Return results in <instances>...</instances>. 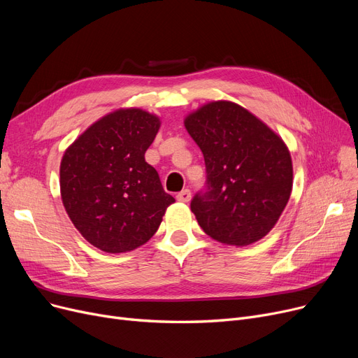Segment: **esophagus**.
Returning <instances> with one entry per match:
<instances>
[{
    "instance_id": "34e87169",
    "label": "esophagus",
    "mask_w": 358,
    "mask_h": 358,
    "mask_svg": "<svg viewBox=\"0 0 358 358\" xmlns=\"http://www.w3.org/2000/svg\"><path fill=\"white\" fill-rule=\"evenodd\" d=\"M177 200L181 201V203H189L192 200V192L189 189H185L182 192H180L177 194Z\"/></svg>"
}]
</instances>
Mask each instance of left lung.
Returning a JSON list of instances; mask_svg holds the SVG:
<instances>
[{"instance_id": "8db88e82", "label": "left lung", "mask_w": 358, "mask_h": 358, "mask_svg": "<svg viewBox=\"0 0 358 358\" xmlns=\"http://www.w3.org/2000/svg\"><path fill=\"white\" fill-rule=\"evenodd\" d=\"M201 149L208 189L192 200L200 228L220 243L245 247L264 238L292 194L285 141L242 106L206 103L184 119Z\"/></svg>"}]
</instances>
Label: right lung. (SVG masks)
Listing matches in <instances>:
<instances>
[{
    "label": "right lung",
    "instance_id": "right-lung-1",
    "mask_svg": "<svg viewBox=\"0 0 358 358\" xmlns=\"http://www.w3.org/2000/svg\"><path fill=\"white\" fill-rule=\"evenodd\" d=\"M161 119L142 108H117L94 122L65 150L59 168L64 208L96 248L120 254L146 243L176 199L145 161Z\"/></svg>",
    "mask_w": 358,
    "mask_h": 358
}]
</instances>
